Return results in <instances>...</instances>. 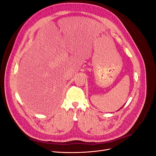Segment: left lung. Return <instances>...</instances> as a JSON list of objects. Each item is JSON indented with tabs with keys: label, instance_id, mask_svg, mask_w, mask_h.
<instances>
[{
	"label": "left lung",
	"instance_id": "obj_1",
	"mask_svg": "<svg viewBox=\"0 0 156 156\" xmlns=\"http://www.w3.org/2000/svg\"><path fill=\"white\" fill-rule=\"evenodd\" d=\"M123 106H124V105H123ZM122 107H121V108H122ZM120 109H119V110H120Z\"/></svg>",
	"mask_w": 156,
	"mask_h": 156
}]
</instances>
